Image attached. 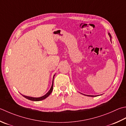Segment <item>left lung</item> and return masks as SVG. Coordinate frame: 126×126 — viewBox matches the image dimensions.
<instances>
[{"mask_svg":"<svg viewBox=\"0 0 126 126\" xmlns=\"http://www.w3.org/2000/svg\"><path fill=\"white\" fill-rule=\"evenodd\" d=\"M108 34H109V35L110 36V38H111V35H110V34L109 33H108ZM87 96H92V97H94V95H87ZM95 96H96V95H95Z\"/></svg>","mask_w":126,"mask_h":126,"instance_id":"left-lung-1","label":"left lung"}]
</instances>
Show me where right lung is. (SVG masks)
Masks as SVG:
<instances>
[{
	"instance_id": "1",
	"label": "right lung",
	"mask_w": 126,
	"mask_h": 126,
	"mask_svg": "<svg viewBox=\"0 0 126 126\" xmlns=\"http://www.w3.org/2000/svg\"><path fill=\"white\" fill-rule=\"evenodd\" d=\"M55 75H54L53 76V78H54V76H55ZM53 81H52V85L51 87L50 88V90H49L48 92L46 93V94L43 96V97H39V98H34V97H28V96H26V95H22L23 96L24 98H27V99H29L30 100H32V101H40V100H42L43 99H45V98H46L47 97H48V96L50 95L51 92H52V90H53Z\"/></svg>"
}]
</instances>
